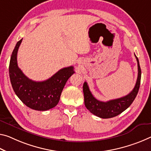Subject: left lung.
<instances>
[{
    "mask_svg": "<svg viewBox=\"0 0 151 151\" xmlns=\"http://www.w3.org/2000/svg\"><path fill=\"white\" fill-rule=\"evenodd\" d=\"M135 57L138 64L137 81L133 90L126 96L118 99L109 100L106 102L99 101L93 97L87 82L84 83L83 88L84 93L85 105L91 113L101 118H111L120 114L132 104L139 90L141 78V69L139 61L136 55Z\"/></svg>",
    "mask_w": 151,
    "mask_h": 151,
    "instance_id": "obj_1",
    "label": "left lung"
}]
</instances>
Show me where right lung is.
<instances>
[{
  "instance_id": "add662e5",
  "label": "right lung",
  "mask_w": 151,
  "mask_h": 151,
  "mask_svg": "<svg viewBox=\"0 0 151 151\" xmlns=\"http://www.w3.org/2000/svg\"><path fill=\"white\" fill-rule=\"evenodd\" d=\"M22 40L15 45L9 63V76L12 87L20 100L31 109L45 111L58 104L66 81L75 73L73 66L62 68L48 79L41 82L27 78L17 65V52Z\"/></svg>"
}]
</instances>
